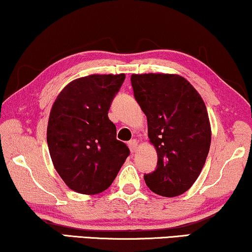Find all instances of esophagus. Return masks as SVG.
<instances>
[{"label": "esophagus", "instance_id": "esophagus-1", "mask_svg": "<svg viewBox=\"0 0 252 252\" xmlns=\"http://www.w3.org/2000/svg\"><path fill=\"white\" fill-rule=\"evenodd\" d=\"M128 147L130 149V151L136 152L137 151V148H138V142L136 140H130L128 142Z\"/></svg>", "mask_w": 252, "mask_h": 252}]
</instances>
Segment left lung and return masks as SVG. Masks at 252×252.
<instances>
[{"mask_svg":"<svg viewBox=\"0 0 252 252\" xmlns=\"http://www.w3.org/2000/svg\"><path fill=\"white\" fill-rule=\"evenodd\" d=\"M134 96L148 119V136L158 156L157 169L144 176L157 194H183L199 177L211 142L205 102L184 77L133 74Z\"/></svg>","mask_w":252,"mask_h":252,"instance_id":"1","label":"left lung"}]
</instances>
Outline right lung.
I'll list each match as a JSON object with an SVG mask.
<instances>
[{
    "mask_svg": "<svg viewBox=\"0 0 252 252\" xmlns=\"http://www.w3.org/2000/svg\"><path fill=\"white\" fill-rule=\"evenodd\" d=\"M125 74H93L65 85L51 108L46 140L53 166L82 194L107 189L129 155L108 117Z\"/></svg>",
    "mask_w": 252,
    "mask_h": 252,
    "instance_id": "right-lung-1",
    "label": "right lung"
}]
</instances>
